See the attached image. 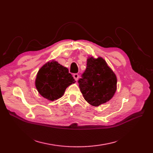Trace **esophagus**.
I'll return each mask as SVG.
<instances>
[{
    "mask_svg": "<svg viewBox=\"0 0 153 153\" xmlns=\"http://www.w3.org/2000/svg\"><path fill=\"white\" fill-rule=\"evenodd\" d=\"M78 77H79V75H78V74H77V73L73 74V78H75V80H78Z\"/></svg>",
    "mask_w": 153,
    "mask_h": 153,
    "instance_id": "esophagus-1",
    "label": "esophagus"
}]
</instances>
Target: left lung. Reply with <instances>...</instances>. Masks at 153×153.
<instances>
[{
	"mask_svg": "<svg viewBox=\"0 0 153 153\" xmlns=\"http://www.w3.org/2000/svg\"><path fill=\"white\" fill-rule=\"evenodd\" d=\"M87 68L78 80L80 91L87 102L94 106L112 98L117 89V77L102 57H89Z\"/></svg>",
	"mask_w": 153,
	"mask_h": 153,
	"instance_id": "left-lung-1",
	"label": "left lung"
}]
</instances>
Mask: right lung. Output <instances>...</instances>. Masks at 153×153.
Returning a JSON list of instances; mask_svg holds the SVG:
<instances>
[{
	"label": "right lung",
	"instance_id": "1",
	"mask_svg": "<svg viewBox=\"0 0 153 153\" xmlns=\"http://www.w3.org/2000/svg\"><path fill=\"white\" fill-rule=\"evenodd\" d=\"M74 83L75 79L68 69L55 61L48 62L40 68L35 81L39 93L50 101L61 98L66 88Z\"/></svg>",
	"mask_w": 153,
	"mask_h": 153
}]
</instances>
